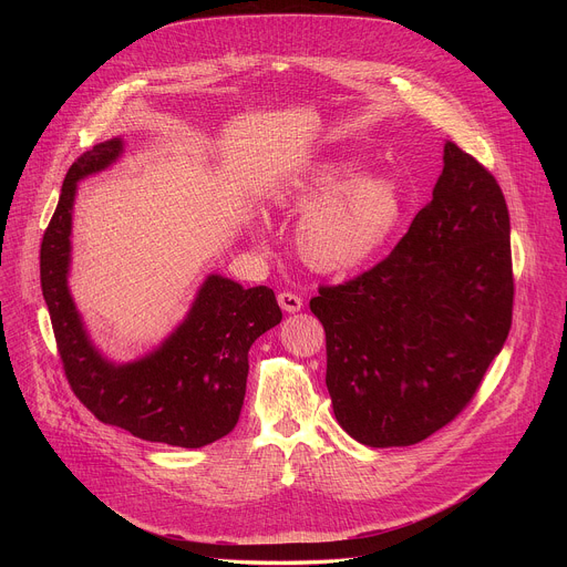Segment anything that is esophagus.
Returning <instances> with one entry per match:
<instances>
[{
  "mask_svg": "<svg viewBox=\"0 0 567 567\" xmlns=\"http://www.w3.org/2000/svg\"><path fill=\"white\" fill-rule=\"evenodd\" d=\"M278 305H280L285 311L296 313V311H300V307H302V298H300L298 293H291V291H280V293H278Z\"/></svg>",
  "mask_w": 567,
  "mask_h": 567,
  "instance_id": "obj_1",
  "label": "esophagus"
}]
</instances>
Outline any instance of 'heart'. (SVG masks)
<instances>
[{
    "mask_svg": "<svg viewBox=\"0 0 567 567\" xmlns=\"http://www.w3.org/2000/svg\"><path fill=\"white\" fill-rule=\"evenodd\" d=\"M343 161L316 166L296 182L280 204H308L298 228L300 258L316 271L339 274L365 262L394 228L401 202L385 177H354Z\"/></svg>",
    "mask_w": 567,
    "mask_h": 567,
    "instance_id": "1",
    "label": "heart"
}]
</instances>
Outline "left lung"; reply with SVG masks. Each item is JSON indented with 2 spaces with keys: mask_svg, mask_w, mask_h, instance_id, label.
Masks as SVG:
<instances>
[{
  "mask_svg": "<svg viewBox=\"0 0 567 567\" xmlns=\"http://www.w3.org/2000/svg\"><path fill=\"white\" fill-rule=\"evenodd\" d=\"M326 383L365 446H411L453 422L503 350L514 311L509 210L496 177L453 141L433 199L372 269L320 285Z\"/></svg>",
  "mask_w": 567,
  "mask_h": 567,
  "instance_id": "1",
  "label": "left lung"
}]
</instances>
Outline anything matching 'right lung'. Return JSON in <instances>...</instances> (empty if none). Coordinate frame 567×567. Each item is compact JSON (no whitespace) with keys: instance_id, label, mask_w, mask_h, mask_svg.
Instances as JSON below:
<instances>
[{"instance_id":"right-lung-1","label":"right lung","mask_w":567,"mask_h":567,"mask_svg":"<svg viewBox=\"0 0 567 567\" xmlns=\"http://www.w3.org/2000/svg\"><path fill=\"white\" fill-rule=\"evenodd\" d=\"M121 138L80 154L62 184L40 247V282L64 377L80 403L103 424L145 442L199 449L228 435L247 392L249 348L282 320L276 293L208 276L188 318L154 354L107 363L90 343L66 289L75 184L121 154Z\"/></svg>"}]
</instances>
